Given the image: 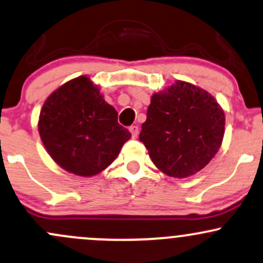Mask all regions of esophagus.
I'll return each instance as SVG.
<instances>
[{
    "label": "esophagus",
    "mask_w": 263,
    "mask_h": 263,
    "mask_svg": "<svg viewBox=\"0 0 263 263\" xmlns=\"http://www.w3.org/2000/svg\"><path fill=\"white\" fill-rule=\"evenodd\" d=\"M129 132H131L132 137L136 138L137 135H138V127L137 126H131V127H129Z\"/></svg>",
    "instance_id": "esophagus-1"
}]
</instances>
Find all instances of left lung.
<instances>
[{
    "mask_svg": "<svg viewBox=\"0 0 263 263\" xmlns=\"http://www.w3.org/2000/svg\"><path fill=\"white\" fill-rule=\"evenodd\" d=\"M223 135L224 112L215 97L177 80L152 95L140 141L160 171L186 178L210 163Z\"/></svg>",
    "mask_w": 263,
    "mask_h": 263,
    "instance_id": "obj_1",
    "label": "left lung"
}]
</instances>
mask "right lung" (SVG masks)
<instances>
[{
  "label": "right lung",
  "mask_w": 263,
  "mask_h": 263,
  "mask_svg": "<svg viewBox=\"0 0 263 263\" xmlns=\"http://www.w3.org/2000/svg\"><path fill=\"white\" fill-rule=\"evenodd\" d=\"M117 111L87 76L67 81L43 103L39 134L47 154L65 171L91 177L116 160L131 138Z\"/></svg>",
  "instance_id": "obj_1"
}]
</instances>
